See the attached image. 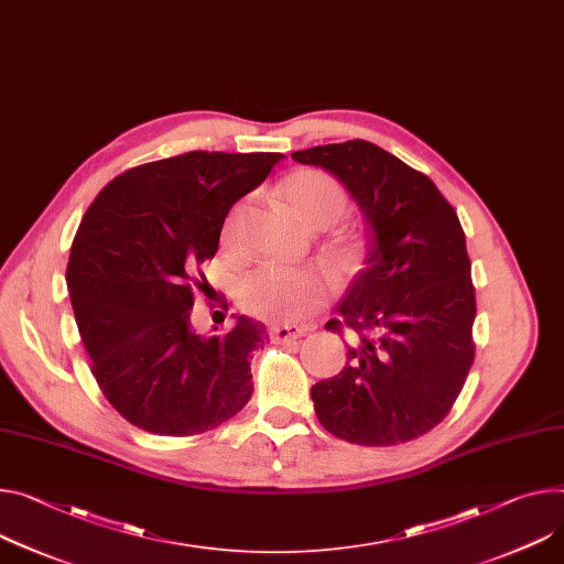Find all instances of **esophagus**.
Listing matches in <instances>:
<instances>
[{
  "mask_svg": "<svg viewBox=\"0 0 564 564\" xmlns=\"http://www.w3.org/2000/svg\"><path fill=\"white\" fill-rule=\"evenodd\" d=\"M308 330H311L308 326H276L270 330V335L276 344H285V341H294V339L303 337Z\"/></svg>",
  "mask_w": 564,
  "mask_h": 564,
  "instance_id": "34e87169",
  "label": "esophagus"
}]
</instances>
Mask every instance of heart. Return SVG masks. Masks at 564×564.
Here are the masks:
<instances>
[{
	"instance_id": "1",
	"label": "heart",
	"mask_w": 564,
	"mask_h": 564,
	"mask_svg": "<svg viewBox=\"0 0 564 564\" xmlns=\"http://www.w3.org/2000/svg\"><path fill=\"white\" fill-rule=\"evenodd\" d=\"M281 195L290 212L308 227H326L344 212V191L326 173L299 171L290 175ZM238 229V212L225 225L223 242L234 245ZM328 292L326 279L315 270H296L283 265H263L245 276L240 285V305L256 319L274 324H296L313 315Z\"/></svg>"
}]
</instances>
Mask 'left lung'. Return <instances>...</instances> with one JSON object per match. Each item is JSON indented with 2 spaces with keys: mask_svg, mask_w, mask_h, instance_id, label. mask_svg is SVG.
<instances>
[{
  "mask_svg": "<svg viewBox=\"0 0 564 564\" xmlns=\"http://www.w3.org/2000/svg\"><path fill=\"white\" fill-rule=\"evenodd\" d=\"M333 173L369 225L365 268L326 330H352L346 367L311 389L341 441L384 447L436 427L475 360L466 234L436 184L362 139L292 152Z\"/></svg>",
  "mask_w": 564,
  "mask_h": 564,
  "instance_id": "8db88e82",
  "label": "left lung"
}]
</instances>
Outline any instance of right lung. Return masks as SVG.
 I'll list each match as a JSON object with an SVG mask.
<instances>
[{"label":"right lung","mask_w":564,"mask_h":564,"mask_svg":"<svg viewBox=\"0 0 564 564\" xmlns=\"http://www.w3.org/2000/svg\"><path fill=\"white\" fill-rule=\"evenodd\" d=\"M281 160L184 152L121 173L85 212L67 263L72 308L100 391L134 427L204 434L251 398L263 324L240 315L227 335L202 337L191 328L193 290L229 209Z\"/></svg>","instance_id":"add662e5"}]
</instances>
